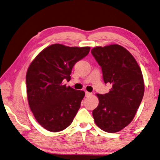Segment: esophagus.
Segmentation results:
<instances>
[{
  "label": "esophagus",
  "instance_id": "obj_1",
  "mask_svg": "<svg viewBox=\"0 0 160 160\" xmlns=\"http://www.w3.org/2000/svg\"><path fill=\"white\" fill-rule=\"evenodd\" d=\"M92 95V93H90V92H85V96L86 97H89V96H91Z\"/></svg>",
  "mask_w": 160,
  "mask_h": 160
}]
</instances>
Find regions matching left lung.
Returning <instances> with one entry per match:
<instances>
[{
  "mask_svg": "<svg viewBox=\"0 0 160 160\" xmlns=\"http://www.w3.org/2000/svg\"><path fill=\"white\" fill-rule=\"evenodd\" d=\"M92 54L102 68L104 82L112 85L107 94H96L99 103L93 118L104 132H118L133 120L143 99V74L132 54L120 45L95 47Z\"/></svg>",
  "mask_w": 160,
  "mask_h": 160,
  "instance_id": "obj_1",
  "label": "left lung"
}]
</instances>
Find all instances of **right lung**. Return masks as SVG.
I'll use <instances>...</instances> for the list:
<instances>
[{"instance_id":"add662e5","label":"right lung","mask_w":160,"mask_h":160,"mask_svg":"<svg viewBox=\"0 0 160 160\" xmlns=\"http://www.w3.org/2000/svg\"><path fill=\"white\" fill-rule=\"evenodd\" d=\"M90 47L54 44L32 61L26 75L28 105L43 128L59 132L70 125L85 95L84 91L66 87L75 63L88 54Z\"/></svg>"}]
</instances>
